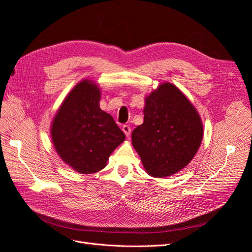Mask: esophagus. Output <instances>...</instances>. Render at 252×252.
Listing matches in <instances>:
<instances>
[{"label": "esophagus", "mask_w": 252, "mask_h": 252, "mask_svg": "<svg viewBox=\"0 0 252 252\" xmlns=\"http://www.w3.org/2000/svg\"><path fill=\"white\" fill-rule=\"evenodd\" d=\"M122 129H123V131H124V133L126 134V136L130 135V133H131V128H130V126H129V125H124L123 127H122Z\"/></svg>", "instance_id": "obj_1"}]
</instances>
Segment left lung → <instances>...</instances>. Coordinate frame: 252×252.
<instances>
[{
	"label": "left lung",
	"instance_id": "obj_1",
	"mask_svg": "<svg viewBox=\"0 0 252 252\" xmlns=\"http://www.w3.org/2000/svg\"><path fill=\"white\" fill-rule=\"evenodd\" d=\"M145 101L144 123L132 131V145L148 174L168 177L195 156L203 138L201 118L170 83L159 85Z\"/></svg>",
	"mask_w": 252,
	"mask_h": 252
}]
</instances>
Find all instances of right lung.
Returning <instances> with one entry per match:
<instances>
[{
	"instance_id": "right-lung-1",
	"label": "right lung",
	"mask_w": 252,
	"mask_h": 252,
	"mask_svg": "<svg viewBox=\"0 0 252 252\" xmlns=\"http://www.w3.org/2000/svg\"><path fill=\"white\" fill-rule=\"evenodd\" d=\"M100 89L82 81L64 100L52 122L51 136L61 158L80 173L103 169L125 133L100 108Z\"/></svg>"
}]
</instances>
